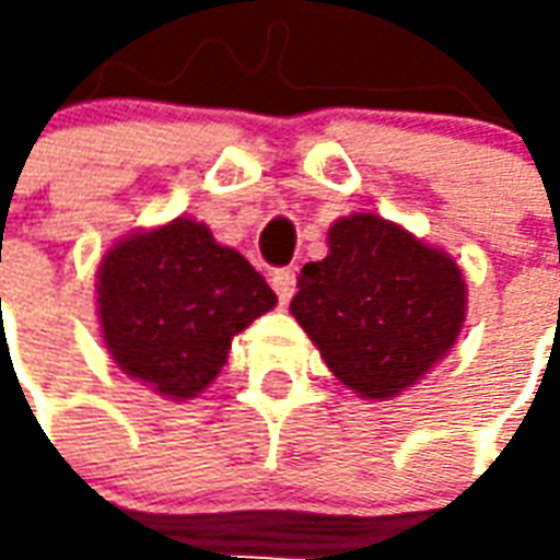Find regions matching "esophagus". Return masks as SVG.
<instances>
[{
    "label": "esophagus",
    "instance_id": "1",
    "mask_svg": "<svg viewBox=\"0 0 560 560\" xmlns=\"http://www.w3.org/2000/svg\"><path fill=\"white\" fill-rule=\"evenodd\" d=\"M269 281H272V291L279 293L281 303H291V296L296 293V272L293 269H276Z\"/></svg>",
    "mask_w": 560,
    "mask_h": 560
}]
</instances>
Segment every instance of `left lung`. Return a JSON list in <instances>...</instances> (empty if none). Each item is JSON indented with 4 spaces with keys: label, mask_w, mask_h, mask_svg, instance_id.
I'll use <instances>...</instances> for the list:
<instances>
[{
    "label": "left lung",
    "mask_w": 560,
    "mask_h": 560,
    "mask_svg": "<svg viewBox=\"0 0 560 560\" xmlns=\"http://www.w3.org/2000/svg\"><path fill=\"white\" fill-rule=\"evenodd\" d=\"M327 245L300 272L291 315L345 387L396 399L456 345L468 308L462 269L375 212L336 221Z\"/></svg>",
    "instance_id": "1"
}]
</instances>
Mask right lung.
I'll use <instances>...</instances> for the list:
<instances>
[{
    "label": "right lung",
    "mask_w": 560,
    "mask_h": 560,
    "mask_svg": "<svg viewBox=\"0 0 560 560\" xmlns=\"http://www.w3.org/2000/svg\"><path fill=\"white\" fill-rule=\"evenodd\" d=\"M95 291L110 360L173 401L203 393L233 336L279 303L240 252L185 215L107 248Z\"/></svg>",
    "instance_id": "1"
}]
</instances>
